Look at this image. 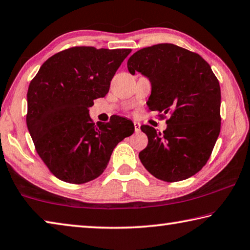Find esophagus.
<instances>
[{
	"mask_svg": "<svg viewBox=\"0 0 250 250\" xmlns=\"http://www.w3.org/2000/svg\"><path fill=\"white\" fill-rule=\"evenodd\" d=\"M133 125H134V130L137 131V132L138 131H140V124H139L138 121H133Z\"/></svg>",
	"mask_w": 250,
	"mask_h": 250,
	"instance_id": "obj_1",
	"label": "esophagus"
}]
</instances>
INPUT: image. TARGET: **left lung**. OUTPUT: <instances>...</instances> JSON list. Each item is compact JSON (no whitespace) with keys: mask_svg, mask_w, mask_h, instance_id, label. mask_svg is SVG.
<instances>
[{"mask_svg":"<svg viewBox=\"0 0 250 250\" xmlns=\"http://www.w3.org/2000/svg\"><path fill=\"white\" fill-rule=\"evenodd\" d=\"M128 69L150 79L147 107L167 120L163 133L141 125L147 146L139 158L156 179L179 182L205 166L221 131V87L208 62L174 44H158L135 52Z\"/></svg>","mask_w":250,"mask_h":250,"instance_id":"1","label":"left lung"}]
</instances>
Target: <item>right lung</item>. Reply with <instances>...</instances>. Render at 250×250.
<instances>
[{
	"label": "right lung",
	"mask_w": 250,
	"mask_h": 250,
	"mask_svg": "<svg viewBox=\"0 0 250 250\" xmlns=\"http://www.w3.org/2000/svg\"><path fill=\"white\" fill-rule=\"evenodd\" d=\"M131 49L76 46L46 61L29 83L26 125L37 153L57 179L83 184L103 174L113 149L134 132L119 116L94 124L89 109L108 94Z\"/></svg>",
	"instance_id": "add662e5"
}]
</instances>
